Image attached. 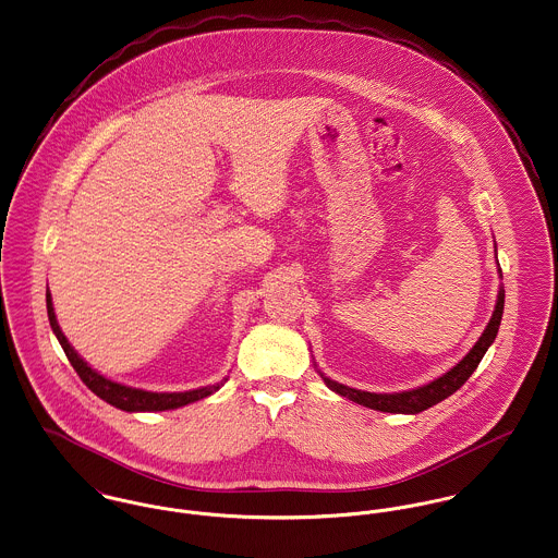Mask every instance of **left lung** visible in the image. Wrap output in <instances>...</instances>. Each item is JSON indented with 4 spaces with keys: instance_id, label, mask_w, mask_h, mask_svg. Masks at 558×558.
Instances as JSON below:
<instances>
[{
    "instance_id": "1",
    "label": "left lung",
    "mask_w": 558,
    "mask_h": 558,
    "mask_svg": "<svg viewBox=\"0 0 558 558\" xmlns=\"http://www.w3.org/2000/svg\"><path fill=\"white\" fill-rule=\"evenodd\" d=\"M499 274H501V269H499ZM504 303H506V291L501 287L499 295H497V305H495L493 318L486 325V329L480 336V340L475 342V345L468 352V356L461 363H457L450 372H446L444 376H439L437 380H433L429 385L418 386L414 390H403V392L386 395V392L356 390V388L340 385L336 380H329L323 374L320 376H323L325 385L329 386L333 392L342 395V397L359 403V405H365V408H372V410H378V412H390V414H418L423 410H429L435 403L444 401L446 397L457 392L461 386L470 380V376L475 372V367L480 365L484 352L488 350V345L495 342V338H497V331H499V325H501V316H504Z\"/></svg>"
}]
</instances>
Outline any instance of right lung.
I'll use <instances>...</instances> for the list:
<instances>
[{
    "instance_id": "add662e5",
    "label": "right lung",
    "mask_w": 558,
    "mask_h": 558,
    "mask_svg": "<svg viewBox=\"0 0 558 558\" xmlns=\"http://www.w3.org/2000/svg\"><path fill=\"white\" fill-rule=\"evenodd\" d=\"M46 310H48V320H50V327L57 336V340L61 343L65 356L70 359L72 367L76 369V374L81 376V380L85 383L99 399L108 401L110 405L119 408V410H125V412H163V410H175V408H182L186 403H193V401H199L208 395H213L215 390H218L222 383L218 385L206 386V388H195V390H186V392H150V390H142V388H131V386L119 385V383H112L108 378H104L101 374H97L95 369H90L86 365L85 361L78 356V352L70 345L68 338L61 333L59 329V323H57V316H54V310H52V300H50V293L46 291Z\"/></svg>"
}]
</instances>
